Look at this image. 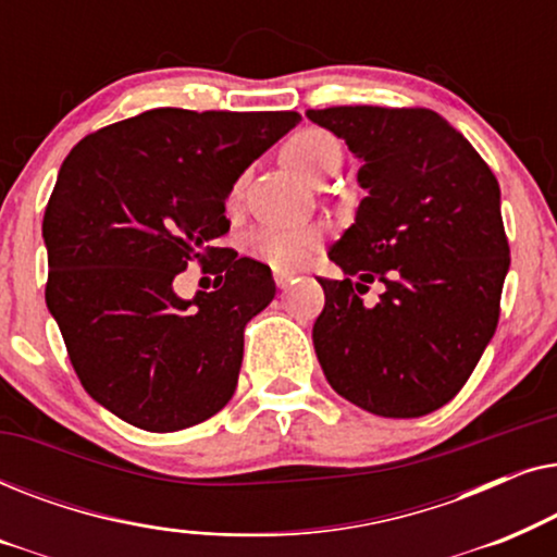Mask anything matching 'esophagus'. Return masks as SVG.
<instances>
[{"label": "esophagus", "instance_id": "1", "mask_svg": "<svg viewBox=\"0 0 557 557\" xmlns=\"http://www.w3.org/2000/svg\"><path fill=\"white\" fill-rule=\"evenodd\" d=\"M273 278H276V286L278 288H288V286L294 284L296 273H276V276H273Z\"/></svg>", "mask_w": 557, "mask_h": 557}]
</instances>
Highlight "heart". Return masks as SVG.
I'll list each match as a JSON object with an SVG mask.
<instances>
[{
	"mask_svg": "<svg viewBox=\"0 0 557 557\" xmlns=\"http://www.w3.org/2000/svg\"><path fill=\"white\" fill-rule=\"evenodd\" d=\"M284 159L294 166L301 177L309 182H322L326 174L337 170L342 159V147L324 128H304L284 147ZM324 243V227L301 225V227H256L246 235L243 248L250 258L271 265L273 271L288 273L304 269Z\"/></svg>",
	"mask_w": 557,
	"mask_h": 557,
	"instance_id": "heart-1",
	"label": "heart"
}]
</instances>
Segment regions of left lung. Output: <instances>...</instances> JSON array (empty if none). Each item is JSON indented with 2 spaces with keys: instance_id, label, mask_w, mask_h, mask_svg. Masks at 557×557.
I'll return each instance as SVG.
<instances>
[{
  "instance_id": "1",
  "label": "left lung",
  "mask_w": 557,
  "mask_h": 557,
  "mask_svg": "<svg viewBox=\"0 0 557 557\" xmlns=\"http://www.w3.org/2000/svg\"><path fill=\"white\" fill-rule=\"evenodd\" d=\"M307 116L362 159L357 182L368 189L330 250L345 278H319V364L362 410L433 413L461 391L497 330L509 269L499 182L431 109L332 106ZM372 280L386 292L364 308Z\"/></svg>"
}]
</instances>
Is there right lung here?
I'll return each instance as SVG.
<instances>
[{
	"label": "right lung",
	"mask_w": 557,
	"mask_h": 557,
	"mask_svg": "<svg viewBox=\"0 0 557 557\" xmlns=\"http://www.w3.org/2000/svg\"><path fill=\"white\" fill-rule=\"evenodd\" d=\"M296 111L151 109L98 128L60 166L42 218L45 301L81 385L121 421L172 433L238 385L243 332L276 296L269 265L215 240L235 180L299 124ZM189 262L216 292L173 294Z\"/></svg>",
	"instance_id": "right-lung-1"
}]
</instances>
